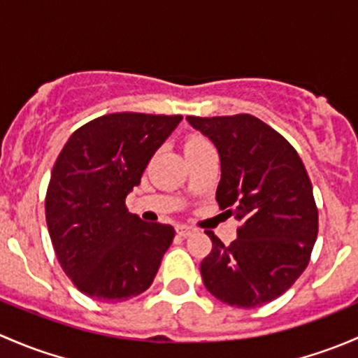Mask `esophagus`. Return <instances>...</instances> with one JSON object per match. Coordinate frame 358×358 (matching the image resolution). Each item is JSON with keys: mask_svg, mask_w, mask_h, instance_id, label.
Listing matches in <instances>:
<instances>
[{"mask_svg": "<svg viewBox=\"0 0 358 358\" xmlns=\"http://www.w3.org/2000/svg\"><path fill=\"white\" fill-rule=\"evenodd\" d=\"M176 232H178L182 237H189L190 234L194 232V229H192V227H189V225H178V227H176Z\"/></svg>", "mask_w": 358, "mask_h": 358, "instance_id": "obj_1", "label": "esophagus"}]
</instances>
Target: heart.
Wrapping results in <instances>:
<instances>
[{"mask_svg":"<svg viewBox=\"0 0 358 358\" xmlns=\"http://www.w3.org/2000/svg\"><path fill=\"white\" fill-rule=\"evenodd\" d=\"M209 145H211V143H209L208 138H204V136L199 135V133H190V135L185 138V143H183V150H185V154H189V152H196V150L206 149V147Z\"/></svg>","mask_w":358,"mask_h":358,"instance_id":"obj_1","label":"heart"}]
</instances>
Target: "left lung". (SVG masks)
Wrapping results in <instances>:
<instances>
[{
  "instance_id": "8db88e82",
  "label": "left lung",
  "mask_w": 358,
  "mask_h": 358,
  "mask_svg": "<svg viewBox=\"0 0 358 358\" xmlns=\"http://www.w3.org/2000/svg\"><path fill=\"white\" fill-rule=\"evenodd\" d=\"M187 121L218 149L220 209L239 222L225 246L213 232V249L201 263L206 289L237 308L279 298L306 268L319 232L312 182L294 147L251 114Z\"/></svg>"
}]
</instances>
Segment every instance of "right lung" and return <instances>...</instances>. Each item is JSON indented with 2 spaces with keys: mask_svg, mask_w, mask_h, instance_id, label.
Wrapping results in <instances>:
<instances>
[{
  "mask_svg": "<svg viewBox=\"0 0 358 358\" xmlns=\"http://www.w3.org/2000/svg\"><path fill=\"white\" fill-rule=\"evenodd\" d=\"M182 115L115 112L76 129L46 190L48 232L60 266L79 291L117 303L147 291L175 229L126 208L147 164Z\"/></svg>",
  "mask_w": 358,
  "mask_h": 358,
  "instance_id": "obj_1",
  "label": "right lung"
}]
</instances>
